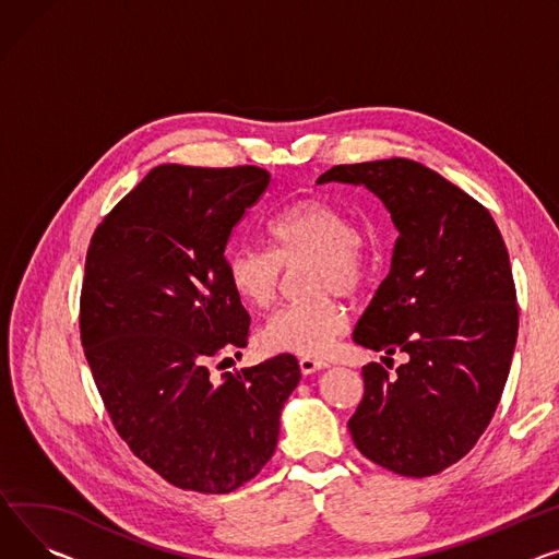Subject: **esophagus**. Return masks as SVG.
<instances>
[{"label":"esophagus","instance_id":"1","mask_svg":"<svg viewBox=\"0 0 559 559\" xmlns=\"http://www.w3.org/2000/svg\"><path fill=\"white\" fill-rule=\"evenodd\" d=\"M299 366H301V370H304L306 376H310V373H317V370L325 368L328 364L321 361V359H317V357H301V359H299Z\"/></svg>","mask_w":559,"mask_h":559}]
</instances>
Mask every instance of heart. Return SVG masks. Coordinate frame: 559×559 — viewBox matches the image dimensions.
<instances>
[{
  "instance_id": "1",
  "label": "heart",
  "mask_w": 559,
  "mask_h": 559,
  "mask_svg": "<svg viewBox=\"0 0 559 559\" xmlns=\"http://www.w3.org/2000/svg\"><path fill=\"white\" fill-rule=\"evenodd\" d=\"M274 251L242 242L227 253V276L240 301L267 308L281 292L285 267L301 272L308 299L278 308L263 325V342L274 350L323 355L348 325L340 292H359L373 265L368 240L337 206L317 198L292 202L267 219Z\"/></svg>"
}]
</instances>
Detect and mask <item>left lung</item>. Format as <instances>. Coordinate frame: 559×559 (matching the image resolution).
Returning a JSON list of instances; mask_svg holds the SVG:
<instances>
[{
    "instance_id": "obj_1",
    "label": "left lung",
    "mask_w": 559,
    "mask_h": 559,
    "mask_svg": "<svg viewBox=\"0 0 559 559\" xmlns=\"http://www.w3.org/2000/svg\"><path fill=\"white\" fill-rule=\"evenodd\" d=\"M317 181L364 183L397 229L353 340L406 364L393 376L378 361L361 368L350 436L384 469L438 474L486 431L510 373L519 308L506 242L486 206L412 159L332 166Z\"/></svg>"
}]
</instances>
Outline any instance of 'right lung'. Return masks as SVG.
I'll list each match as a JSON object with an SVG mask.
<instances>
[{
	"label": "right lung",
	"mask_w": 559,
	"mask_h": 559,
	"mask_svg": "<svg viewBox=\"0 0 559 559\" xmlns=\"http://www.w3.org/2000/svg\"><path fill=\"white\" fill-rule=\"evenodd\" d=\"M270 173L164 164L96 227L81 289V342L111 425L175 488L234 492L272 459L301 380L281 353L225 373L251 317L227 276L231 231Z\"/></svg>",
	"instance_id": "1"
}]
</instances>
